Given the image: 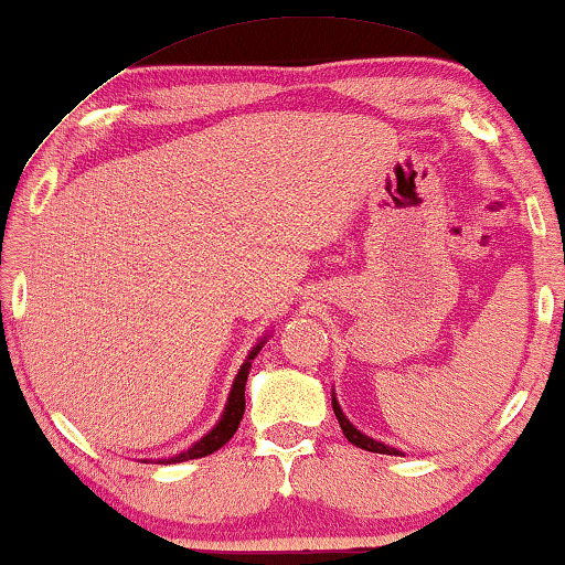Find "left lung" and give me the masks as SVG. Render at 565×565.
Instances as JSON below:
<instances>
[{"instance_id": "obj_1", "label": "left lung", "mask_w": 565, "mask_h": 565, "mask_svg": "<svg viewBox=\"0 0 565 565\" xmlns=\"http://www.w3.org/2000/svg\"><path fill=\"white\" fill-rule=\"evenodd\" d=\"M331 408H334V414H337V422H339V427H342L344 437L350 439L352 445H358V447H362V450H367V452H381V455H401V452L396 450V447H388V445L377 443V439L367 437V435H362L360 429H354L352 424H350V419H347V416L342 414V408H339L337 398H331Z\"/></svg>"}]
</instances>
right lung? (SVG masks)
I'll return each mask as SVG.
<instances>
[{
  "instance_id": "1",
  "label": "right lung",
  "mask_w": 565,
  "mask_h": 565,
  "mask_svg": "<svg viewBox=\"0 0 565 565\" xmlns=\"http://www.w3.org/2000/svg\"><path fill=\"white\" fill-rule=\"evenodd\" d=\"M262 350V344L254 347V350L249 352V358H246V362L242 365V370H238L236 381H234V388H231V396H228V404H226V412H223L221 422L215 424V427L207 431V435L200 439V443H195L190 447L188 452H180L174 455V458L169 460H161V462H182V460H195V458H205V455H211L215 450H221L223 445L228 443L231 437L236 435L238 424H242V416H244V406H246V398H244V385H246V375H249V367H252V360L257 358V352Z\"/></svg>"
}]
</instances>
